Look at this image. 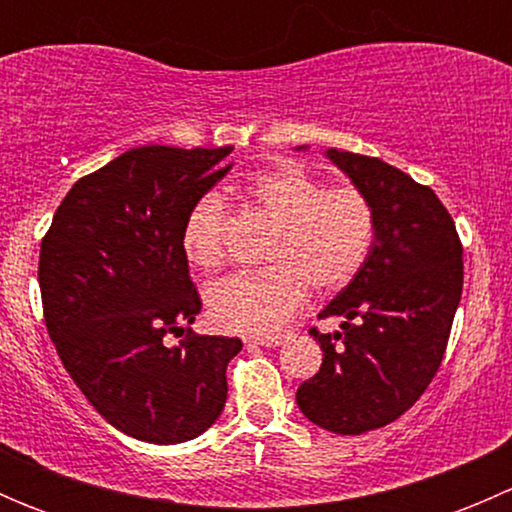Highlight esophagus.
I'll list each match as a JSON object with an SVG mask.
<instances>
[{
    "label": "esophagus",
    "mask_w": 512,
    "mask_h": 512,
    "mask_svg": "<svg viewBox=\"0 0 512 512\" xmlns=\"http://www.w3.org/2000/svg\"><path fill=\"white\" fill-rule=\"evenodd\" d=\"M247 347H280L282 337H247Z\"/></svg>",
    "instance_id": "esophagus-1"
}]
</instances>
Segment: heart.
<instances>
[{
	"instance_id": "b5f03b06",
	"label": "heart",
	"mask_w": 512,
	"mask_h": 512,
	"mask_svg": "<svg viewBox=\"0 0 512 512\" xmlns=\"http://www.w3.org/2000/svg\"><path fill=\"white\" fill-rule=\"evenodd\" d=\"M242 195L275 225L265 250L270 267L215 282L205 294L215 327L265 337L302 307L307 285L319 294L339 292L364 270L376 237V210L354 183L327 185L304 165L260 170ZM227 213L218 193H205L185 215L183 250L200 270L227 257Z\"/></svg>"
}]
</instances>
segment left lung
I'll return each mask as SVG.
<instances>
[{
  "instance_id": "obj_1",
  "label": "left lung",
  "mask_w": 512,
  "mask_h": 512,
  "mask_svg": "<svg viewBox=\"0 0 512 512\" xmlns=\"http://www.w3.org/2000/svg\"><path fill=\"white\" fill-rule=\"evenodd\" d=\"M327 156L374 203L376 237L364 270L319 312L342 317V332L309 329L324 359L297 404L317 426L359 436L406 414L436 376L461 302L463 245L428 185L381 158Z\"/></svg>"
}]
</instances>
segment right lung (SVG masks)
Listing matches in <instances>:
<instances>
[{
  "instance_id": "add662e5",
  "label": "right lung",
  "mask_w": 512,
  "mask_h": 512,
  "mask_svg": "<svg viewBox=\"0 0 512 512\" xmlns=\"http://www.w3.org/2000/svg\"><path fill=\"white\" fill-rule=\"evenodd\" d=\"M230 153L131 148L76 180L41 240V304L59 359L98 414L138 441H190L225 406L242 342L190 329L203 299L180 232ZM170 333L186 339L173 348Z\"/></svg>"
}]
</instances>
